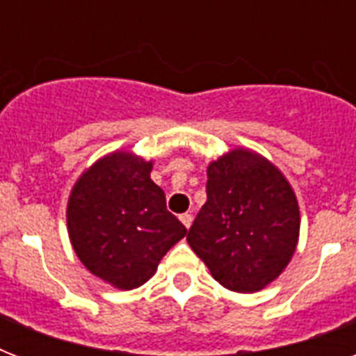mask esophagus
<instances>
[{
  "label": "esophagus",
  "instance_id": "34e87169",
  "mask_svg": "<svg viewBox=\"0 0 356 356\" xmlns=\"http://www.w3.org/2000/svg\"><path fill=\"white\" fill-rule=\"evenodd\" d=\"M179 220L183 222L184 227L190 229V225H192V214H181V216H179Z\"/></svg>",
  "mask_w": 356,
  "mask_h": 356
}]
</instances>
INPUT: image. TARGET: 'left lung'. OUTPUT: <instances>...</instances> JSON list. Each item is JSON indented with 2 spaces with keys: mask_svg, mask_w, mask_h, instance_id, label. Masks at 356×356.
<instances>
[{
  "mask_svg": "<svg viewBox=\"0 0 356 356\" xmlns=\"http://www.w3.org/2000/svg\"><path fill=\"white\" fill-rule=\"evenodd\" d=\"M207 177V203L186 240L222 286L259 292L298 248V197L275 164L243 147L212 161Z\"/></svg>",
  "mask_w": 356,
  "mask_h": 356,
  "instance_id": "left-lung-1",
  "label": "left lung"
}]
</instances>
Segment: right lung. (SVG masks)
<instances>
[{"label": "right lung", "mask_w": 356, "mask_h": 356, "mask_svg": "<svg viewBox=\"0 0 356 356\" xmlns=\"http://www.w3.org/2000/svg\"><path fill=\"white\" fill-rule=\"evenodd\" d=\"M153 162L114 151L83 172L66 209L70 242L86 270L120 290L149 281L186 227L151 181Z\"/></svg>", "instance_id": "1"}]
</instances>
